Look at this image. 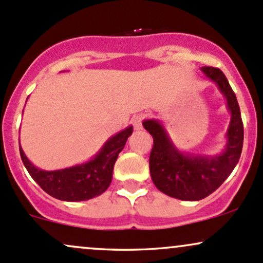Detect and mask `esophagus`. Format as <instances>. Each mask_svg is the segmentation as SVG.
I'll return each mask as SVG.
<instances>
[{
  "label": "esophagus",
  "mask_w": 263,
  "mask_h": 263,
  "mask_svg": "<svg viewBox=\"0 0 263 263\" xmlns=\"http://www.w3.org/2000/svg\"><path fill=\"white\" fill-rule=\"evenodd\" d=\"M142 119H143V115H136V116L132 117L131 122L135 129H142Z\"/></svg>",
  "instance_id": "obj_1"
}]
</instances>
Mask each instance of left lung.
<instances>
[{
    "instance_id": "1",
    "label": "left lung",
    "mask_w": 263,
    "mask_h": 263,
    "mask_svg": "<svg viewBox=\"0 0 263 263\" xmlns=\"http://www.w3.org/2000/svg\"><path fill=\"white\" fill-rule=\"evenodd\" d=\"M206 79L218 86L230 123L226 129V143L218 155L183 152L174 144L161 120H143L142 125L152 135L153 148L149 156V173L157 189L172 198L197 201L206 198L225 182L240 159L243 143V125L236 95L222 71L218 68L200 69Z\"/></svg>"
}]
</instances>
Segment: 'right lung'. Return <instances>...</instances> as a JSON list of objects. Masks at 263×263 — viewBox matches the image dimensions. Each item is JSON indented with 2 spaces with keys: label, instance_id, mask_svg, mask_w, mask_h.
Listing matches in <instances>:
<instances>
[{
  "label": "right lung",
  "instance_id": "add662e5",
  "mask_svg": "<svg viewBox=\"0 0 263 263\" xmlns=\"http://www.w3.org/2000/svg\"><path fill=\"white\" fill-rule=\"evenodd\" d=\"M134 126H128L111 136L92 158L81 164L55 171H44L35 167L27 158L20 143L23 164L37 184L53 198L64 201H84L99 197L110 186L114 165L119 153L132 135Z\"/></svg>",
  "mask_w": 263,
  "mask_h": 263
}]
</instances>
